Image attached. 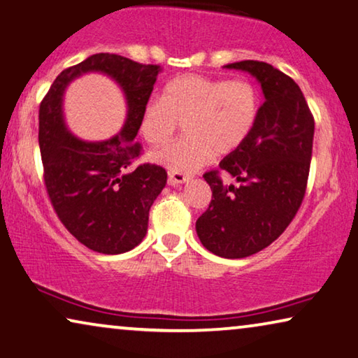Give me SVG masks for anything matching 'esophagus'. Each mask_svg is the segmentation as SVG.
<instances>
[{
	"label": "esophagus",
	"instance_id": "esophagus-1",
	"mask_svg": "<svg viewBox=\"0 0 358 358\" xmlns=\"http://www.w3.org/2000/svg\"><path fill=\"white\" fill-rule=\"evenodd\" d=\"M188 180H189V177L185 173L173 172V170H170L169 172V183L170 185H181V183H186Z\"/></svg>",
	"mask_w": 358,
	"mask_h": 358
}]
</instances>
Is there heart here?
<instances>
[{
    "label": "heart",
    "mask_w": 358,
    "mask_h": 358,
    "mask_svg": "<svg viewBox=\"0 0 358 358\" xmlns=\"http://www.w3.org/2000/svg\"><path fill=\"white\" fill-rule=\"evenodd\" d=\"M260 114L257 88L248 80L181 76L149 99L140 115L141 136L152 146L172 140L183 122L186 135L152 152V161L173 172L193 173L213 156L238 151L252 135Z\"/></svg>",
    "instance_id": "obj_1"
}]
</instances>
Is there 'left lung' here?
Wrapping results in <instances>:
<instances>
[{
	"label": "left lung",
	"instance_id": "1",
	"mask_svg": "<svg viewBox=\"0 0 358 358\" xmlns=\"http://www.w3.org/2000/svg\"><path fill=\"white\" fill-rule=\"evenodd\" d=\"M259 80L265 96L257 125L244 145L204 173L212 201L196 222L202 246L225 259L265 249L296 217L307 189L315 120L299 85L260 61L227 64ZM222 171L240 183L225 185Z\"/></svg>",
	"mask_w": 358,
	"mask_h": 358
}]
</instances>
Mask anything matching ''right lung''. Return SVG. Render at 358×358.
I'll use <instances>...</instances> for the list:
<instances>
[{
  "label": "right lung",
  "mask_w": 358,
  "mask_h": 358,
  "mask_svg": "<svg viewBox=\"0 0 358 358\" xmlns=\"http://www.w3.org/2000/svg\"><path fill=\"white\" fill-rule=\"evenodd\" d=\"M161 71L156 64L99 52L62 71L40 104L38 143L46 193L62 225L94 252L122 254L138 246L146 236L149 209L167 183L161 165L133 167L143 151L133 141L141 110ZM85 71L108 73L127 96L126 125L108 142H82L63 125V90Z\"/></svg>",
  "instance_id": "obj_1"
}]
</instances>
